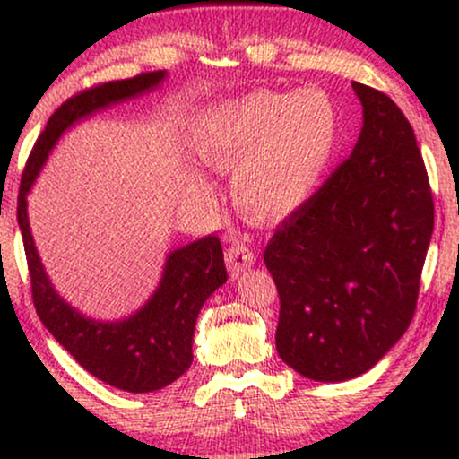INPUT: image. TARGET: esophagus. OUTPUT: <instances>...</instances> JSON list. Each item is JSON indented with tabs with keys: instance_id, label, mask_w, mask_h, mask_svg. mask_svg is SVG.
<instances>
[{
	"instance_id": "esophagus-1",
	"label": "esophagus",
	"mask_w": 459,
	"mask_h": 459,
	"mask_svg": "<svg viewBox=\"0 0 459 459\" xmlns=\"http://www.w3.org/2000/svg\"><path fill=\"white\" fill-rule=\"evenodd\" d=\"M256 255L253 248H248L247 244H240V242H234L231 247H228L225 250V263H228V267L231 269V273H240L242 269L250 267L255 263Z\"/></svg>"
}]
</instances>
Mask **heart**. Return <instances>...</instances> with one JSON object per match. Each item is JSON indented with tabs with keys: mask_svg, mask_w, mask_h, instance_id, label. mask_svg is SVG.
Here are the masks:
<instances>
[{
	"mask_svg": "<svg viewBox=\"0 0 459 459\" xmlns=\"http://www.w3.org/2000/svg\"><path fill=\"white\" fill-rule=\"evenodd\" d=\"M338 135L341 115L328 91L255 90L204 110L196 150L215 171H236L234 190L244 212L256 221H280L322 186Z\"/></svg>",
	"mask_w": 459,
	"mask_h": 459,
	"instance_id": "1",
	"label": "heart"
}]
</instances>
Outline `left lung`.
Returning <instances> with one entry per match:
<instances>
[{
	"instance_id": "1",
	"label": "left lung",
	"mask_w": 459,
	"mask_h": 459,
	"mask_svg": "<svg viewBox=\"0 0 459 459\" xmlns=\"http://www.w3.org/2000/svg\"><path fill=\"white\" fill-rule=\"evenodd\" d=\"M353 90L363 106L353 152L263 253L280 294L275 349L319 382L368 372L405 334L435 228L410 121L386 93L357 81Z\"/></svg>"
}]
</instances>
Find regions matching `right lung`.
<instances>
[{"label": "right lung", "mask_w": 459, "mask_h": 459, "mask_svg": "<svg viewBox=\"0 0 459 459\" xmlns=\"http://www.w3.org/2000/svg\"><path fill=\"white\" fill-rule=\"evenodd\" d=\"M165 71L93 85L68 98L37 137L18 190V225L30 275L33 305L43 325L79 366L127 393H152L171 385L192 363L194 325L204 300L228 281L223 248L215 234L169 255L152 299L121 322H96L65 303L46 275L27 217V194L58 137L91 112L154 90Z\"/></svg>", "instance_id": "1"}]
</instances>
